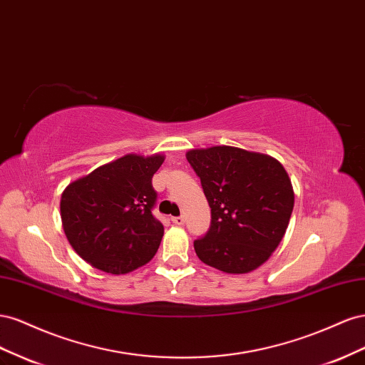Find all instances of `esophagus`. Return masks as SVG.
Returning a JSON list of instances; mask_svg holds the SVG:
<instances>
[{"label":"esophagus","mask_w":365,"mask_h":365,"mask_svg":"<svg viewBox=\"0 0 365 365\" xmlns=\"http://www.w3.org/2000/svg\"><path fill=\"white\" fill-rule=\"evenodd\" d=\"M171 222H173L174 225H177V226H182V225L185 223V218H183L182 215H179V217H173V218H171Z\"/></svg>","instance_id":"obj_1"}]
</instances>
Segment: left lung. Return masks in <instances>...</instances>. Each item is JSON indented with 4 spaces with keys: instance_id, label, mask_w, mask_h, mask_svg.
I'll return each mask as SVG.
<instances>
[{
    "instance_id": "1",
    "label": "left lung",
    "mask_w": 365,
    "mask_h": 365,
    "mask_svg": "<svg viewBox=\"0 0 365 365\" xmlns=\"http://www.w3.org/2000/svg\"><path fill=\"white\" fill-rule=\"evenodd\" d=\"M211 207V226L194 242L207 266L247 274L267 262L283 240L294 210V188L277 159L235 147L190 150Z\"/></svg>"
}]
</instances>
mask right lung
Segmentation results:
<instances>
[{"label":"right lung","mask_w":365,"mask_h":365,"mask_svg":"<svg viewBox=\"0 0 365 365\" xmlns=\"http://www.w3.org/2000/svg\"><path fill=\"white\" fill-rule=\"evenodd\" d=\"M163 160L162 154H127L67 186L61 197L62 227L82 259L122 275L155 255L163 225L151 212L158 200L151 180Z\"/></svg>","instance_id":"obj_1"}]
</instances>
